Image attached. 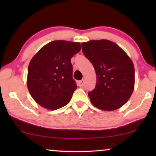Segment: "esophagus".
<instances>
[{
    "label": "esophagus",
    "instance_id": "obj_1",
    "mask_svg": "<svg viewBox=\"0 0 156 156\" xmlns=\"http://www.w3.org/2000/svg\"><path fill=\"white\" fill-rule=\"evenodd\" d=\"M84 81L83 80H80V82H79V86L81 87L84 86Z\"/></svg>",
    "mask_w": 156,
    "mask_h": 156
}]
</instances>
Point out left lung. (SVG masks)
Here are the masks:
<instances>
[{
  "mask_svg": "<svg viewBox=\"0 0 156 156\" xmlns=\"http://www.w3.org/2000/svg\"><path fill=\"white\" fill-rule=\"evenodd\" d=\"M82 52L97 74V84L88 93L91 104L104 111H114L131 97L135 70L131 58L118 44L108 40L82 42Z\"/></svg>",
  "mask_w": 156,
  "mask_h": 156,
  "instance_id": "1",
  "label": "left lung"
}]
</instances>
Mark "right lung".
Returning a JSON list of instances; mask_svg holds the SVG:
<instances>
[{"mask_svg": "<svg viewBox=\"0 0 156 156\" xmlns=\"http://www.w3.org/2000/svg\"><path fill=\"white\" fill-rule=\"evenodd\" d=\"M81 50L80 42L55 40L42 47L29 63L27 86L33 99L49 110L69 103L76 89L71 58Z\"/></svg>", "mask_w": 156, "mask_h": 156, "instance_id": "add662e5", "label": "right lung"}]
</instances>
